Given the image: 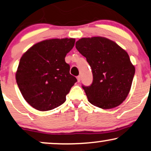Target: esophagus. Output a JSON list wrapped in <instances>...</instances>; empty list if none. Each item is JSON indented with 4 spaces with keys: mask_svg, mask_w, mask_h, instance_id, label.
Instances as JSON below:
<instances>
[{
    "mask_svg": "<svg viewBox=\"0 0 151 151\" xmlns=\"http://www.w3.org/2000/svg\"><path fill=\"white\" fill-rule=\"evenodd\" d=\"M77 80H78V83H80V80H81V76H78V77H77Z\"/></svg>",
    "mask_w": 151,
    "mask_h": 151,
    "instance_id": "esophagus-1",
    "label": "esophagus"
}]
</instances>
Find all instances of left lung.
I'll use <instances>...</instances> for the list:
<instances>
[{
  "label": "left lung",
  "mask_w": 151,
  "mask_h": 151,
  "mask_svg": "<svg viewBox=\"0 0 151 151\" xmlns=\"http://www.w3.org/2000/svg\"><path fill=\"white\" fill-rule=\"evenodd\" d=\"M76 48L92 70V84L83 86L89 103L104 109L121 105L130 92L135 72L128 52L103 37H84L76 42Z\"/></svg>",
  "instance_id": "left-lung-1"
}]
</instances>
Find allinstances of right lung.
I'll return each mask as SVG.
<instances>
[{"label":"right lung","mask_w":151,"mask_h":151,"mask_svg":"<svg viewBox=\"0 0 151 151\" xmlns=\"http://www.w3.org/2000/svg\"><path fill=\"white\" fill-rule=\"evenodd\" d=\"M75 42L73 38L42 41L21 58L16 80L21 94L33 108L48 111L65 102L66 96L77 81L65 62Z\"/></svg>","instance_id":"right-lung-1"}]
</instances>
